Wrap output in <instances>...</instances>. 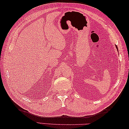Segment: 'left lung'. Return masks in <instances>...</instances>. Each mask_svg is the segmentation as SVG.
Masks as SVG:
<instances>
[{"instance_id":"left-lung-1","label":"left lung","mask_w":129,"mask_h":129,"mask_svg":"<svg viewBox=\"0 0 129 129\" xmlns=\"http://www.w3.org/2000/svg\"><path fill=\"white\" fill-rule=\"evenodd\" d=\"M115 46H116V49H117V50L118 51V48H117V46H116V45H115Z\"/></svg>"}]
</instances>
